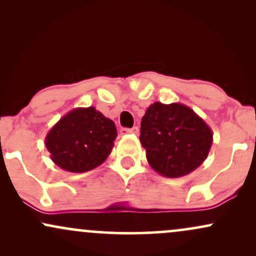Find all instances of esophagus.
Instances as JSON below:
<instances>
[{
  "instance_id": "obj_1",
  "label": "esophagus",
  "mask_w": 256,
  "mask_h": 256,
  "mask_svg": "<svg viewBox=\"0 0 256 256\" xmlns=\"http://www.w3.org/2000/svg\"><path fill=\"white\" fill-rule=\"evenodd\" d=\"M138 131H140V128H138L137 126H134V128H120V134H137Z\"/></svg>"
}]
</instances>
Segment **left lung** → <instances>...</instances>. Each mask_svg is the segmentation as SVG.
<instances>
[{"mask_svg": "<svg viewBox=\"0 0 256 256\" xmlns=\"http://www.w3.org/2000/svg\"><path fill=\"white\" fill-rule=\"evenodd\" d=\"M140 140L155 172L167 178H179L207 158L213 132L188 106L154 102L140 122Z\"/></svg>", "mask_w": 256, "mask_h": 256, "instance_id": "left-lung-1", "label": "left lung"}]
</instances>
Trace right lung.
I'll list each match as a JSON object with an SVG mask.
<instances>
[{
    "label": "right lung",
    "mask_w": 256,
    "mask_h": 256,
    "mask_svg": "<svg viewBox=\"0 0 256 256\" xmlns=\"http://www.w3.org/2000/svg\"><path fill=\"white\" fill-rule=\"evenodd\" d=\"M116 128L95 107L76 108L64 116L46 137L55 165L83 173L104 164L113 149Z\"/></svg>",
    "instance_id": "1"
}]
</instances>
